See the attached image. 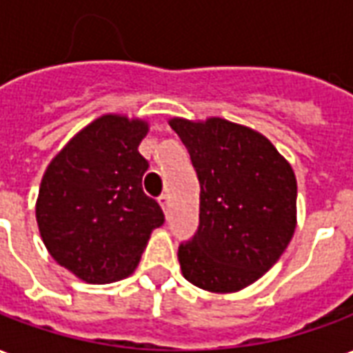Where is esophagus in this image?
<instances>
[{
  "label": "esophagus",
  "mask_w": 353,
  "mask_h": 353,
  "mask_svg": "<svg viewBox=\"0 0 353 353\" xmlns=\"http://www.w3.org/2000/svg\"><path fill=\"white\" fill-rule=\"evenodd\" d=\"M159 203H161V208L164 210V213H168V210H170V194H161V196H159Z\"/></svg>",
  "instance_id": "1"
}]
</instances>
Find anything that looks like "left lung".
Masks as SVG:
<instances>
[{"mask_svg": "<svg viewBox=\"0 0 353 353\" xmlns=\"http://www.w3.org/2000/svg\"><path fill=\"white\" fill-rule=\"evenodd\" d=\"M200 181V226L179 245L183 276L228 294L273 268L296 232V174L268 138L221 117L168 121Z\"/></svg>", "mask_w": 353, "mask_h": 353, "instance_id": "8db88e82", "label": "left lung"}]
</instances>
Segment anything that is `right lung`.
Instances as JSON below:
<instances>
[{"label": "right lung", "instance_id": "1", "mask_svg": "<svg viewBox=\"0 0 353 353\" xmlns=\"http://www.w3.org/2000/svg\"><path fill=\"white\" fill-rule=\"evenodd\" d=\"M142 119L97 117L67 142L44 172L37 224L50 256L90 284L121 281L137 270L161 205L142 189L150 163L138 145Z\"/></svg>", "mask_w": 353, "mask_h": 353}]
</instances>
